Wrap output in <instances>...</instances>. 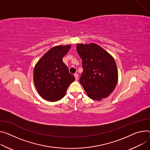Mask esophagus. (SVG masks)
I'll return each instance as SVG.
<instances>
[{
	"label": "esophagus",
	"instance_id": "obj_1",
	"mask_svg": "<svg viewBox=\"0 0 150 150\" xmlns=\"http://www.w3.org/2000/svg\"><path fill=\"white\" fill-rule=\"evenodd\" d=\"M74 76H75V79L77 80V79H78V75L77 74H75L74 75Z\"/></svg>",
	"mask_w": 150,
	"mask_h": 150
}]
</instances>
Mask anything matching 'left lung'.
<instances>
[{"instance_id": "obj_1", "label": "left lung", "mask_w": 150, "mask_h": 150, "mask_svg": "<svg viewBox=\"0 0 150 150\" xmlns=\"http://www.w3.org/2000/svg\"><path fill=\"white\" fill-rule=\"evenodd\" d=\"M83 72L79 82L93 100L107 98L115 88L118 71L114 58L96 44L76 45Z\"/></svg>"}]
</instances>
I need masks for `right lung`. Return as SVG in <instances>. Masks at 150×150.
Segmentation results:
<instances>
[{"instance_id": "add662e5", "label": "right lung", "mask_w": 150, "mask_h": 150, "mask_svg": "<svg viewBox=\"0 0 150 150\" xmlns=\"http://www.w3.org/2000/svg\"><path fill=\"white\" fill-rule=\"evenodd\" d=\"M71 47V45H67L51 48L35 65L34 84L43 99L50 102L60 100L64 96L68 87L75 81V76L69 73L63 62V57Z\"/></svg>"}]
</instances>
